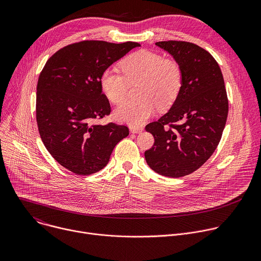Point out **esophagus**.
I'll return each instance as SVG.
<instances>
[{
    "label": "esophagus",
    "instance_id": "esophagus-1",
    "mask_svg": "<svg viewBox=\"0 0 261 261\" xmlns=\"http://www.w3.org/2000/svg\"><path fill=\"white\" fill-rule=\"evenodd\" d=\"M142 130H143V128H135V127L130 128L131 133H140V132H142Z\"/></svg>",
    "mask_w": 261,
    "mask_h": 261
}]
</instances>
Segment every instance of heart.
I'll use <instances>...</instances> for the list:
<instances>
[{"instance_id": "heart-1", "label": "heart", "mask_w": 261, "mask_h": 261, "mask_svg": "<svg viewBox=\"0 0 261 261\" xmlns=\"http://www.w3.org/2000/svg\"><path fill=\"white\" fill-rule=\"evenodd\" d=\"M123 74L106 69L100 77V88L110 103L119 105L127 97L129 85H137L139 100L127 101L116 111L118 121L131 126H140L151 118L159 105L161 109L170 107L177 99L182 73L179 65L172 60H164L157 53L139 50L121 63Z\"/></svg>"}]
</instances>
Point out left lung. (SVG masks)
<instances>
[{
    "mask_svg": "<svg viewBox=\"0 0 261 261\" xmlns=\"http://www.w3.org/2000/svg\"><path fill=\"white\" fill-rule=\"evenodd\" d=\"M156 45L179 65L182 86L167 113L145 126L155 142L144 157L157 173L180 177L198 169L215 152L226 124L228 99L221 69L208 51L185 41Z\"/></svg>",
    "mask_w": 261,
    "mask_h": 261,
    "instance_id": "8db88e82",
    "label": "left lung"
}]
</instances>
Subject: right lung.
<instances>
[{
  "label": "right lung",
  "instance_id": "obj_1",
  "mask_svg": "<svg viewBox=\"0 0 261 261\" xmlns=\"http://www.w3.org/2000/svg\"><path fill=\"white\" fill-rule=\"evenodd\" d=\"M138 46L82 41L58 50L42 69L36 97L40 137L55 160L73 173L88 175L104 168L118 142L129 135L127 126L93 122L110 114L101 74Z\"/></svg>",
  "mask_w": 261,
  "mask_h": 261
}]
</instances>
